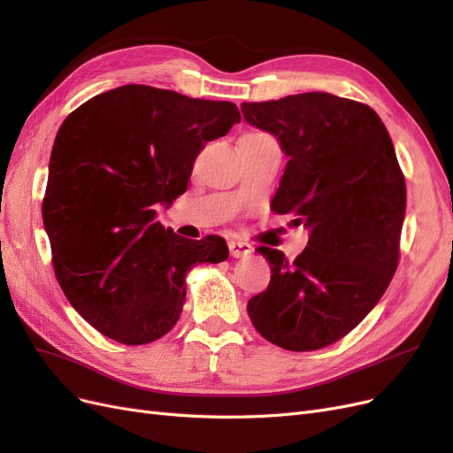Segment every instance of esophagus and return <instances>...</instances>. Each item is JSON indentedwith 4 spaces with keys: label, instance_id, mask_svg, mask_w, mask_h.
Here are the masks:
<instances>
[{
    "label": "esophagus",
    "instance_id": "34e87169",
    "mask_svg": "<svg viewBox=\"0 0 453 453\" xmlns=\"http://www.w3.org/2000/svg\"><path fill=\"white\" fill-rule=\"evenodd\" d=\"M228 250H230V255L234 258H242V257H248L253 253V248L251 243L243 242V240H230L228 242Z\"/></svg>",
    "mask_w": 453,
    "mask_h": 453
}]
</instances>
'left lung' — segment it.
<instances>
[{"mask_svg": "<svg viewBox=\"0 0 453 453\" xmlns=\"http://www.w3.org/2000/svg\"><path fill=\"white\" fill-rule=\"evenodd\" d=\"M242 113L289 158L272 210L310 230L293 263L257 250L272 278L248 313L272 344L321 349L357 326L388 289L399 263L404 175L388 128L365 104L304 92L245 102Z\"/></svg>", "mask_w": 453, "mask_h": 453, "instance_id": "8db88e82", "label": "left lung"}]
</instances>
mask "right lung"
I'll list each match as a JSON object with an SVG mask.
<instances>
[{
  "label": "right lung",
  "mask_w": 453,
  "mask_h": 453,
  "mask_svg": "<svg viewBox=\"0 0 453 453\" xmlns=\"http://www.w3.org/2000/svg\"><path fill=\"white\" fill-rule=\"evenodd\" d=\"M240 119L232 102L127 85L62 122L43 225L65 298L104 336L127 346L158 340L183 311L187 272L228 257L223 238L164 228L157 208L185 193L203 143Z\"/></svg>",
  "instance_id": "obj_1"
}]
</instances>
